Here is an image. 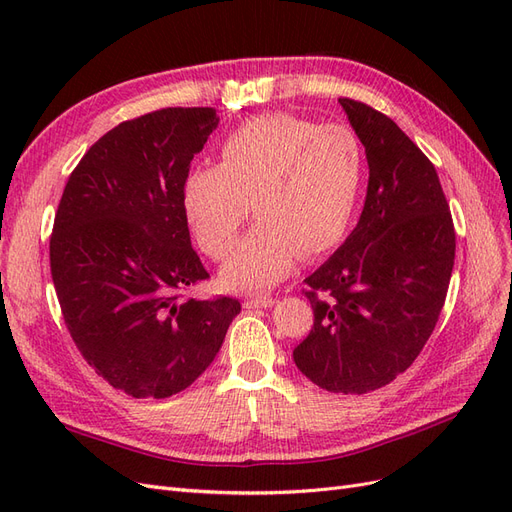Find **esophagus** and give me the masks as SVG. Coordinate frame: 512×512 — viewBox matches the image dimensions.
Returning a JSON list of instances; mask_svg holds the SVG:
<instances>
[{
    "mask_svg": "<svg viewBox=\"0 0 512 512\" xmlns=\"http://www.w3.org/2000/svg\"><path fill=\"white\" fill-rule=\"evenodd\" d=\"M275 303V299L273 297H256V299H247V301H243V305L247 307V309H256V307H271Z\"/></svg>",
    "mask_w": 512,
    "mask_h": 512,
    "instance_id": "1",
    "label": "esophagus"
}]
</instances>
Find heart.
<instances>
[{
  "label": "heart",
  "instance_id": "1",
  "mask_svg": "<svg viewBox=\"0 0 512 512\" xmlns=\"http://www.w3.org/2000/svg\"><path fill=\"white\" fill-rule=\"evenodd\" d=\"M220 164H196L183 179V211L209 258L222 260L250 203L258 222L224 265L232 290L269 288L294 260L314 258L344 239L365 181V151L344 126L260 115L224 136Z\"/></svg>",
  "mask_w": 512,
  "mask_h": 512
}]
</instances>
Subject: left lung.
Instances as JSON below:
<instances>
[{
  "label": "left lung",
  "instance_id": "1",
  "mask_svg": "<svg viewBox=\"0 0 512 512\" xmlns=\"http://www.w3.org/2000/svg\"><path fill=\"white\" fill-rule=\"evenodd\" d=\"M339 102L365 147V207L344 245L305 277L314 327L292 359L320 389L363 395L404 374L436 329L455 226L436 168L397 123L365 102Z\"/></svg>",
  "mask_w": 512,
  "mask_h": 512
}]
</instances>
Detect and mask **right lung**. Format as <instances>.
Masks as SVG:
<instances>
[{
	"label": "right lung",
	"mask_w": 512,
	"mask_h": 512,
	"mask_svg": "<svg viewBox=\"0 0 512 512\" xmlns=\"http://www.w3.org/2000/svg\"><path fill=\"white\" fill-rule=\"evenodd\" d=\"M220 117L160 108L89 147L61 194L51 275L83 359L136 399L181 393L211 365L241 303L196 301L207 280L183 211V179Z\"/></svg>",
	"instance_id": "obj_1"
}]
</instances>
